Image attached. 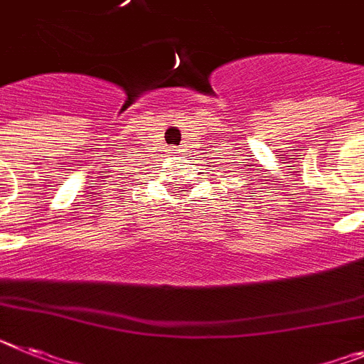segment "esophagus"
Instances as JSON below:
<instances>
[{"instance_id":"obj_1","label":"esophagus","mask_w":364,"mask_h":364,"mask_svg":"<svg viewBox=\"0 0 364 364\" xmlns=\"http://www.w3.org/2000/svg\"><path fill=\"white\" fill-rule=\"evenodd\" d=\"M171 151H173V152H176V149H171Z\"/></svg>"}]
</instances>
